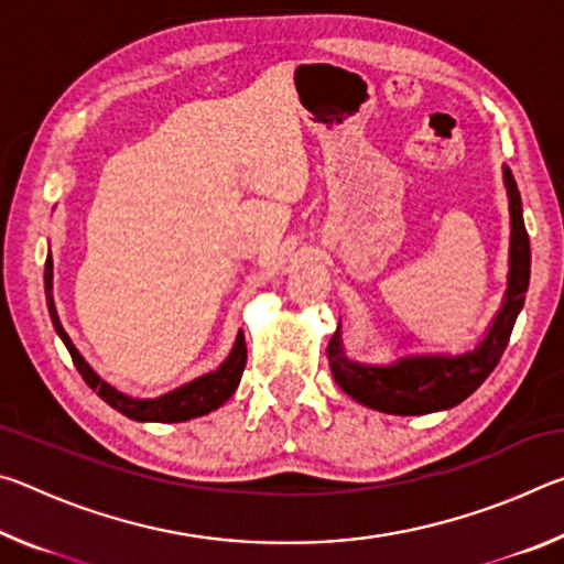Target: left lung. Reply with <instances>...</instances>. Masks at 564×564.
<instances>
[{
	"label": "left lung",
	"mask_w": 564,
	"mask_h": 564,
	"mask_svg": "<svg viewBox=\"0 0 564 564\" xmlns=\"http://www.w3.org/2000/svg\"><path fill=\"white\" fill-rule=\"evenodd\" d=\"M502 176L510 198V273L502 305L485 338L460 356H405L390 366H366L346 356L340 328H336L326 350L328 366L352 400L390 415L435 413L463 403L498 366L530 285V236L522 221L520 191L508 166Z\"/></svg>",
	"instance_id": "8db88e82"
}]
</instances>
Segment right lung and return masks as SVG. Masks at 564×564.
Instances as JSON below:
<instances>
[{
	"instance_id": "obj_1",
	"label": "right lung",
	"mask_w": 564,
	"mask_h": 564,
	"mask_svg": "<svg viewBox=\"0 0 564 564\" xmlns=\"http://www.w3.org/2000/svg\"><path fill=\"white\" fill-rule=\"evenodd\" d=\"M52 279H54V261H52V251H50V256H46V263H44V291H46V308H50L54 330L59 333V338L64 340L66 350H69L76 370H79L82 378L87 380V386L104 400V403H109L113 410H119L121 415L139 420V423H184V420L202 417L206 413H212V410L221 408L226 400L236 393L238 383H241L243 368H246L243 330H238L236 343H234L231 352H228V358L216 370H212V373L191 380V383L171 390V393H164L159 398L123 395L121 390L109 386L107 380H101L97 373H94V368L82 358V352L76 350L72 338L66 336V330L59 321V313H56V305H54Z\"/></svg>"
}]
</instances>
